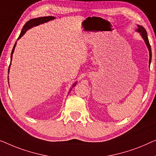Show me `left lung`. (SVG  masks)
Masks as SVG:
<instances>
[{"label":"left lung","instance_id":"obj_1","mask_svg":"<svg viewBox=\"0 0 156 156\" xmlns=\"http://www.w3.org/2000/svg\"><path fill=\"white\" fill-rule=\"evenodd\" d=\"M137 27H138V29H136V31H137L139 34H140L141 37H142V38L144 39V42H145L146 46H147L148 51H149V66H150L151 62L152 54H151V45H150L149 41H148V38L147 36V33H146V29L142 26L137 25Z\"/></svg>","mask_w":156,"mask_h":156}]
</instances>
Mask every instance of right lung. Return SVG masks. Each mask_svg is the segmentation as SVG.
<instances>
[{"instance_id":"1","label":"right lung","mask_w":156,"mask_h":156,"mask_svg":"<svg viewBox=\"0 0 156 156\" xmlns=\"http://www.w3.org/2000/svg\"><path fill=\"white\" fill-rule=\"evenodd\" d=\"M55 17H52V16H48V17H38V18H34V19H32V20H30L29 21H28V22L25 24V25L23 27V29L22 30V31H21L20 36H19V38H17V40L19 39H20L22 37L24 36L25 34V33L28 31V30L31 29V28L34 27H36V26H38L39 24H43V23H45V22H49L50 20H55ZM16 45H17V42L15 43V45H14L12 50V52H11V57H10V59H11V62H12V55H13V52L14 51H15V48L16 47ZM10 65H11V62L10 64V66H9V69H8V74H9V72H10ZM76 83H74L73 85H72V87H73L74 86L76 85ZM71 91V90H70ZM70 91L69 92V94Z\"/></svg>"}]
</instances>
